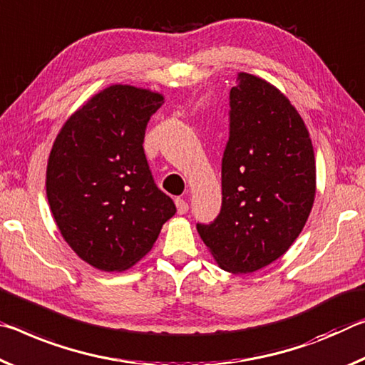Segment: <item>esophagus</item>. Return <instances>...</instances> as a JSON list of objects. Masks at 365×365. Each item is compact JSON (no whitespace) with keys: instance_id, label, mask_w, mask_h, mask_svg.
<instances>
[{"instance_id":"obj_1","label":"esophagus","mask_w":365,"mask_h":365,"mask_svg":"<svg viewBox=\"0 0 365 365\" xmlns=\"http://www.w3.org/2000/svg\"><path fill=\"white\" fill-rule=\"evenodd\" d=\"M176 207H178V213L179 215L187 213V210H189V204L184 199H176Z\"/></svg>"}]
</instances>
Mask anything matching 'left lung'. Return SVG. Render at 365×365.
<instances>
[{"label":"left lung","instance_id":"1","mask_svg":"<svg viewBox=\"0 0 365 365\" xmlns=\"http://www.w3.org/2000/svg\"><path fill=\"white\" fill-rule=\"evenodd\" d=\"M222 210L197 231L226 272L252 273L299 236L315 197V157L299 113L272 83L241 73L230 92Z\"/></svg>","mask_w":365,"mask_h":365}]
</instances>
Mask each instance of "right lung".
I'll list each match as a JSON object with an SVG mask.
<instances>
[{
    "instance_id": "add662e5",
    "label": "right lung",
    "mask_w": 365,
    "mask_h": 365,
    "mask_svg": "<svg viewBox=\"0 0 365 365\" xmlns=\"http://www.w3.org/2000/svg\"><path fill=\"white\" fill-rule=\"evenodd\" d=\"M163 97L111 86L77 110L53 143L46 197L64 241L87 264L123 272L176 213L143 152L147 123Z\"/></svg>"
}]
</instances>
